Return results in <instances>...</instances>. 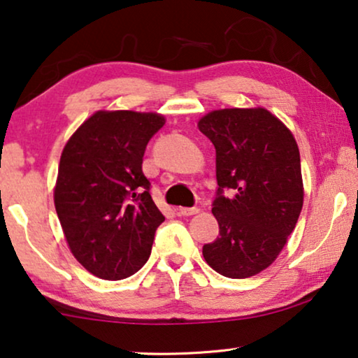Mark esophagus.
Wrapping results in <instances>:
<instances>
[{"instance_id": "34e87169", "label": "esophagus", "mask_w": 358, "mask_h": 358, "mask_svg": "<svg viewBox=\"0 0 358 358\" xmlns=\"http://www.w3.org/2000/svg\"><path fill=\"white\" fill-rule=\"evenodd\" d=\"M178 211H179V215H182V216H192V215L200 213V210L195 208V206H192V208H187V206H180V208H178Z\"/></svg>"}]
</instances>
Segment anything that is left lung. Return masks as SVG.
I'll list each match as a JSON object with an SVG mask.
<instances>
[{"label": "left lung", "instance_id": "obj_1", "mask_svg": "<svg viewBox=\"0 0 358 358\" xmlns=\"http://www.w3.org/2000/svg\"><path fill=\"white\" fill-rule=\"evenodd\" d=\"M199 129L216 150L211 211L220 224L203 257L222 276L250 278L276 260L297 224L303 205L299 147L263 108L211 111Z\"/></svg>", "mask_w": 358, "mask_h": 358}]
</instances>
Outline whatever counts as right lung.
Instances as JSON below:
<instances>
[{
	"label": "right lung",
	"instance_id": "obj_1",
	"mask_svg": "<svg viewBox=\"0 0 358 358\" xmlns=\"http://www.w3.org/2000/svg\"><path fill=\"white\" fill-rule=\"evenodd\" d=\"M164 126L155 113L98 111L61 155L55 206L77 262L101 279L137 273L164 221L142 171L145 148Z\"/></svg>",
	"mask_w": 358,
	"mask_h": 358
}]
</instances>
